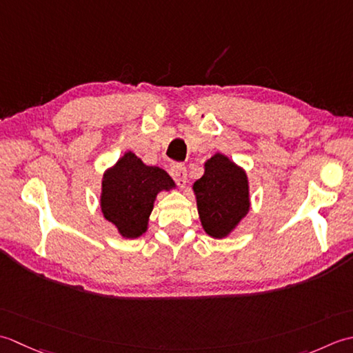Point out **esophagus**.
<instances>
[{"label": "esophagus", "mask_w": 353, "mask_h": 353, "mask_svg": "<svg viewBox=\"0 0 353 353\" xmlns=\"http://www.w3.org/2000/svg\"><path fill=\"white\" fill-rule=\"evenodd\" d=\"M170 175L174 176L176 184L181 187V189H184L187 184V169L184 164H174V166L170 168Z\"/></svg>", "instance_id": "esophagus-1"}]
</instances>
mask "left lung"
<instances>
[{
  "label": "left lung",
  "instance_id": "1",
  "mask_svg": "<svg viewBox=\"0 0 353 353\" xmlns=\"http://www.w3.org/2000/svg\"><path fill=\"white\" fill-rule=\"evenodd\" d=\"M201 225L213 239L232 234L250 212L247 172L224 154L204 163V175L192 185Z\"/></svg>",
  "mask_w": 353,
  "mask_h": 353
}]
</instances>
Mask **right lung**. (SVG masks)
<instances>
[{
  "instance_id": "add662e5",
  "label": "right lung",
  "mask_w": 353,
  "mask_h": 353,
  "mask_svg": "<svg viewBox=\"0 0 353 353\" xmlns=\"http://www.w3.org/2000/svg\"><path fill=\"white\" fill-rule=\"evenodd\" d=\"M166 170L148 166L132 150H126L102 178L100 210L125 239H137L148 232L157 195L175 189Z\"/></svg>"
}]
</instances>
